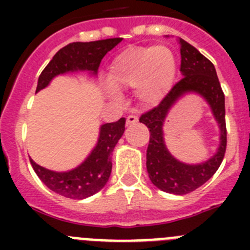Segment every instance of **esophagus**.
I'll use <instances>...</instances> for the list:
<instances>
[{"label":"esophagus","instance_id":"1","mask_svg":"<svg viewBox=\"0 0 250 250\" xmlns=\"http://www.w3.org/2000/svg\"><path fill=\"white\" fill-rule=\"evenodd\" d=\"M138 116L136 115H129L126 118V125H134V124L138 123Z\"/></svg>","mask_w":250,"mask_h":250}]
</instances>
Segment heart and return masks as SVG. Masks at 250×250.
I'll use <instances>...</instances> for the list:
<instances>
[{
    "mask_svg": "<svg viewBox=\"0 0 250 250\" xmlns=\"http://www.w3.org/2000/svg\"><path fill=\"white\" fill-rule=\"evenodd\" d=\"M176 74L173 51L163 45L132 47L115 57L107 74L112 89L138 87V99L145 105H155L170 90ZM112 95H116L111 90Z\"/></svg>",
    "mask_w": 250,
    "mask_h": 250,
    "instance_id": "b5f03b06",
    "label": "heart"
}]
</instances>
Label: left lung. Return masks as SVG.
I'll return each mask as SVG.
<instances>
[{"label": "left lung", "mask_w": 250, "mask_h": 250, "mask_svg": "<svg viewBox=\"0 0 250 250\" xmlns=\"http://www.w3.org/2000/svg\"><path fill=\"white\" fill-rule=\"evenodd\" d=\"M178 42L182 55L180 71L184 77L173 86L158 106L141 115L139 121L146 125L150 131L146 169L151 183L163 191L184 195L202 187L219 169L227 149V126L224 92L216 76L215 67L190 43L183 39H179ZM187 92L202 95L211 106L221 129V143L216 154L204 163L195 166L176 161L167 151L162 134L167 112L176 100Z\"/></svg>", "instance_id": "1"}]
</instances>
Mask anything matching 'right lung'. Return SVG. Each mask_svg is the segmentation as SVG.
<instances>
[{"label":"right lung","instance_id":"add662e5","mask_svg":"<svg viewBox=\"0 0 250 250\" xmlns=\"http://www.w3.org/2000/svg\"><path fill=\"white\" fill-rule=\"evenodd\" d=\"M123 39H106L91 42H72L56 52L41 72L36 92L45 89L55 76L66 72L90 71L98 74L101 60ZM125 118L101 125L96 146L83 164L63 173L45 169L30 159L43 184L55 193L70 199H85L106 185L111 174V152L125 131Z\"/></svg>","mask_w":250,"mask_h":250}]
</instances>
